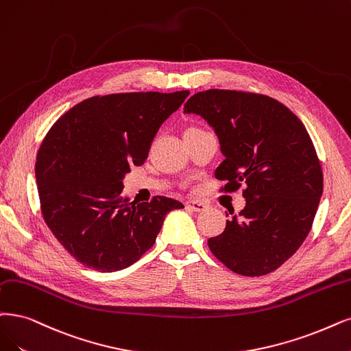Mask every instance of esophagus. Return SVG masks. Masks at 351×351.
Listing matches in <instances>:
<instances>
[{"label":"esophagus","instance_id":"34e87169","mask_svg":"<svg viewBox=\"0 0 351 351\" xmlns=\"http://www.w3.org/2000/svg\"><path fill=\"white\" fill-rule=\"evenodd\" d=\"M186 206H188L189 210H192V211L201 213V211H205L206 206H208V205H206L205 202H201V201H188Z\"/></svg>","mask_w":351,"mask_h":351}]
</instances>
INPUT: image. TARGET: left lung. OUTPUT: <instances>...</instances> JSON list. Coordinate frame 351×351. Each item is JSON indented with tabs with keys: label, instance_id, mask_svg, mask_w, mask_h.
I'll return each instance as SVG.
<instances>
[{
	"label": "left lung",
	"instance_id": "8db88e82",
	"mask_svg": "<svg viewBox=\"0 0 351 351\" xmlns=\"http://www.w3.org/2000/svg\"><path fill=\"white\" fill-rule=\"evenodd\" d=\"M185 112L204 117L219 138V191L245 186L244 210L208 240L210 250L239 275L270 274L301 247L322 195V167L305 125L278 99L245 90H202Z\"/></svg>",
	"mask_w": 351,
	"mask_h": 351
}]
</instances>
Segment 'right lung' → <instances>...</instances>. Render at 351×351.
Segmentation results:
<instances>
[{"label": "right lung", "instance_id": "add662e5", "mask_svg": "<svg viewBox=\"0 0 351 351\" xmlns=\"http://www.w3.org/2000/svg\"><path fill=\"white\" fill-rule=\"evenodd\" d=\"M189 90L90 97L51 125L36 158L45 223L84 266L115 271L137 262L156 241L166 214L184 208L167 197H121L130 166L149 156L162 123Z\"/></svg>", "mask_w": 351, "mask_h": 351}]
</instances>
